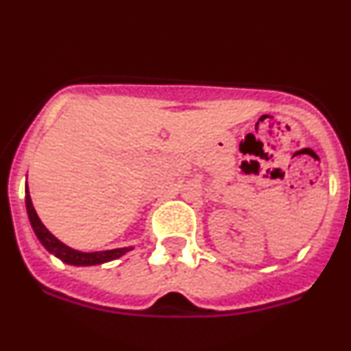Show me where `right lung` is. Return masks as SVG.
<instances>
[{"label":"right lung","instance_id":"obj_1","mask_svg":"<svg viewBox=\"0 0 351 351\" xmlns=\"http://www.w3.org/2000/svg\"><path fill=\"white\" fill-rule=\"evenodd\" d=\"M25 208H27L29 221L32 225V230H34L36 237L39 239L45 250L50 251L51 254L62 260L67 265H76V267H90V265H100L107 263V261H112L116 258H121L123 254H126L128 251H131L133 247H117V250H109V251H95V253H83V251H76L65 245L64 242L58 241L50 230H48L45 225L41 223L39 216L36 215V209L32 206L31 195H29V191L25 189Z\"/></svg>","mask_w":351,"mask_h":351}]
</instances>
